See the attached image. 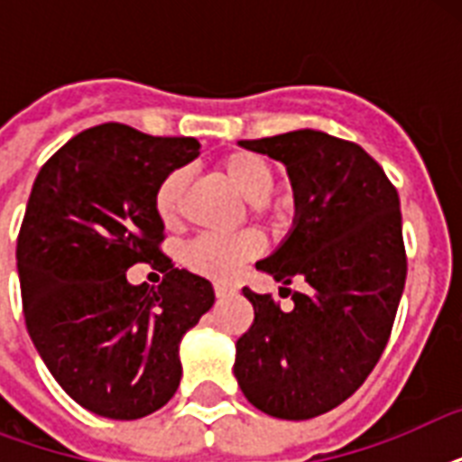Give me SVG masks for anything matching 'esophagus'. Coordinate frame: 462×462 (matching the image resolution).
Instances as JSON below:
<instances>
[{
	"label": "esophagus",
	"mask_w": 462,
	"mask_h": 462,
	"mask_svg": "<svg viewBox=\"0 0 462 462\" xmlns=\"http://www.w3.org/2000/svg\"><path fill=\"white\" fill-rule=\"evenodd\" d=\"M216 297L217 300H225V297L232 295V288H227V285H220V282H216Z\"/></svg>",
	"instance_id": "obj_1"
}]
</instances>
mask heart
<instances>
[{"instance_id": "heart-1", "label": "heart", "mask_w": 462, "mask_h": 462, "mask_svg": "<svg viewBox=\"0 0 462 462\" xmlns=\"http://www.w3.org/2000/svg\"><path fill=\"white\" fill-rule=\"evenodd\" d=\"M217 170L235 184L239 194L249 199V206L256 216L281 227L288 223V203L271 196L275 184V170L263 155L252 151H230L220 155ZM189 184V172L177 167L167 172L155 189V213L165 225H177L181 216V201ZM266 249V239L256 230H245L237 235H201L184 249V263L189 271L227 282L239 273L246 261L256 259Z\"/></svg>"}]
</instances>
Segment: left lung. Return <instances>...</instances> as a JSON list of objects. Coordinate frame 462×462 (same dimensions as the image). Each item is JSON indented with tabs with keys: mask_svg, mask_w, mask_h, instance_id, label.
Instances as JSON below:
<instances>
[{
	"mask_svg": "<svg viewBox=\"0 0 462 462\" xmlns=\"http://www.w3.org/2000/svg\"><path fill=\"white\" fill-rule=\"evenodd\" d=\"M281 160L295 191L288 239L256 268L287 285L295 307L245 288L254 323L237 340L235 376L254 408L311 420L357 391L386 347L408 259L398 191L365 148L300 129L239 141Z\"/></svg>",
	"mask_w": 462,
	"mask_h": 462,
	"instance_id": "left-lung-1",
	"label": "left lung"
}]
</instances>
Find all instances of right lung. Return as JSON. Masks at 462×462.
<instances>
[{
	"label": "right lung",
	"instance_id": "obj_1",
	"mask_svg": "<svg viewBox=\"0 0 462 462\" xmlns=\"http://www.w3.org/2000/svg\"><path fill=\"white\" fill-rule=\"evenodd\" d=\"M199 148L107 122L67 141L32 184L16 242L25 328L57 383L100 417L162 408L180 386L181 337L216 302L206 278L160 252L155 213L162 177ZM134 263L163 282L132 286Z\"/></svg>",
	"mask_w": 462,
	"mask_h": 462
}]
</instances>
